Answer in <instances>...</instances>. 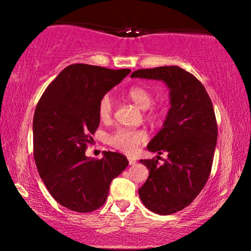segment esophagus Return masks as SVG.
<instances>
[{
  "label": "esophagus",
  "instance_id": "esophagus-1",
  "mask_svg": "<svg viewBox=\"0 0 251 251\" xmlns=\"http://www.w3.org/2000/svg\"><path fill=\"white\" fill-rule=\"evenodd\" d=\"M135 163H137V160H135L134 158H132V157H128V164H129V165H134Z\"/></svg>",
  "mask_w": 251,
  "mask_h": 251
}]
</instances>
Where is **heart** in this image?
I'll list each match as a JSON object with an SVG mask.
<instances>
[{
  "label": "heart",
  "mask_w": 251,
  "mask_h": 251,
  "mask_svg": "<svg viewBox=\"0 0 251 251\" xmlns=\"http://www.w3.org/2000/svg\"><path fill=\"white\" fill-rule=\"evenodd\" d=\"M127 98L132 102H134L138 107L142 109H148L153 103V96L148 88L142 86H134L129 88L127 92ZM113 113V101L109 96L101 98L99 102V117L103 122L111 119ZM148 139V134L143 129H129V128H118L113 134L109 137L108 142L113 148L125 153H133L143 143Z\"/></svg>",
  "instance_id": "b5f03b06"
}]
</instances>
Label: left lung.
Returning <instances> with one entry per match:
<instances>
[{"instance_id":"8db88e82","label":"left lung","mask_w":251,"mask_h":251,"mask_svg":"<svg viewBox=\"0 0 251 251\" xmlns=\"http://www.w3.org/2000/svg\"><path fill=\"white\" fill-rule=\"evenodd\" d=\"M131 77L163 81L170 91L163 127L148 144L150 152H166L168 160L159 165L157 159H140L150 175L138 194L154 214H175L190 205L208 181L217 143L212 102L204 86L178 66L139 70Z\"/></svg>"}]
</instances>
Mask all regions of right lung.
Here are the masks:
<instances>
[{"label":"right lung","mask_w":251,"mask_h":251,"mask_svg":"<svg viewBox=\"0 0 251 251\" xmlns=\"http://www.w3.org/2000/svg\"><path fill=\"white\" fill-rule=\"evenodd\" d=\"M129 70L70 65L46 88L33 119L34 159L46 188L57 203L76 212L103 205L109 185L127 168L118 152L101 159L85 154L100 124L99 102Z\"/></svg>","instance_id":"obj_1"}]
</instances>
